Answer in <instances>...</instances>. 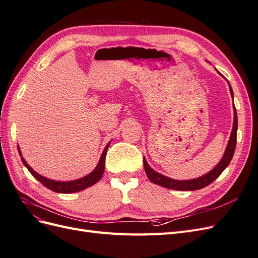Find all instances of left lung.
Returning <instances> with one entry per match:
<instances>
[{
    "instance_id": "left-lung-1",
    "label": "left lung",
    "mask_w": 258,
    "mask_h": 258,
    "mask_svg": "<svg viewBox=\"0 0 258 258\" xmlns=\"http://www.w3.org/2000/svg\"><path fill=\"white\" fill-rule=\"evenodd\" d=\"M228 85H229L231 97L233 98V92L231 89V86L229 83H228ZM233 111H235V115H233V127H232L228 145H227V147H226V151L224 153V156L221 159L220 163H217V166L212 171H210L209 173L202 175L198 178L188 179V181H177V179L170 178V177H167L158 172H156V171H154L150 166H148V163L146 162V160L144 158L143 165H144V169H145V173H146L147 177L150 178V181L154 184H157L159 186L166 187V188L174 189V190H197V189L204 188V187L212 183L214 179L220 176L223 171L228 167L229 162L232 159L233 153H235V150H236L238 117H237V111H236L235 105H233Z\"/></svg>"
}]
</instances>
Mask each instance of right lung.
Wrapping results in <instances>:
<instances>
[{"mask_svg":"<svg viewBox=\"0 0 258 258\" xmlns=\"http://www.w3.org/2000/svg\"><path fill=\"white\" fill-rule=\"evenodd\" d=\"M110 146V143H108L104 151L102 153V156H101V158L98 162V165L96 167V169L92 171L91 173H89L88 175H86L82 178L79 179H75V181H70V182H59V181H52V179L49 178H46L44 176H42L41 174L36 173L35 171L31 168L27 161L21 157V160L23 162V165L26 166V168L30 171V173L32 174L38 182H41L45 187H47L48 189L54 191V192H61V194H71V192H76V191H81L85 188H87V187L92 186L93 184H96L99 179L102 177L103 172H104V166H105V156H106V152H107V148ZM18 152L21 155V152L18 147Z\"/></svg>","mask_w":258,"mask_h":258,"instance_id":"right-lung-1","label":"right lung"}]
</instances>
